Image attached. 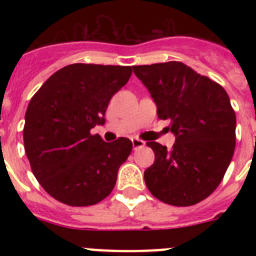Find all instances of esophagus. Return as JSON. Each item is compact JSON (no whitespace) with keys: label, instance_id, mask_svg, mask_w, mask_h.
<instances>
[{"label":"esophagus","instance_id":"obj_1","mask_svg":"<svg viewBox=\"0 0 256 256\" xmlns=\"http://www.w3.org/2000/svg\"><path fill=\"white\" fill-rule=\"evenodd\" d=\"M132 146H133V150L142 148L144 146V142L142 141V140H138V138H132Z\"/></svg>","mask_w":256,"mask_h":256}]
</instances>
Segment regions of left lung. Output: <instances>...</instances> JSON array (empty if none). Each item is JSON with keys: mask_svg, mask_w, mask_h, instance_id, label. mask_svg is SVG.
<instances>
[{"mask_svg": "<svg viewBox=\"0 0 256 256\" xmlns=\"http://www.w3.org/2000/svg\"><path fill=\"white\" fill-rule=\"evenodd\" d=\"M159 119L169 120L173 148L148 142L155 162L144 173L148 191L165 204L190 206L223 180L236 146V114L224 88L178 61L133 66Z\"/></svg>", "mask_w": 256, "mask_h": 256, "instance_id": "left-lung-1", "label": "left lung"}]
</instances>
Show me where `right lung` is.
<instances>
[{
    "label": "right lung",
    "instance_id": "1",
    "mask_svg": "<svg viewBox=\"0 0 256 256\" xmlns=\"http://www.w3.org/2000/svg\"><path fill=\"white\" fill-rule=\"evenodd\" d=\"M130 74V66L72 64L32 97L22 130L26 158L40 186L62 204L94 205L114 188L132 142H104L91 130L105 124L108 101Z\"/></svg>",
    "mask_w": 256,
    "mask_h": 256
}]
</instances>
